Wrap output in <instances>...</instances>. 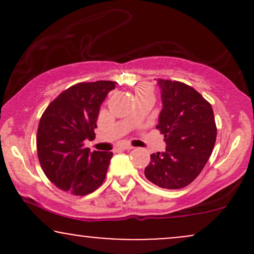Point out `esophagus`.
<instances>
[{"label":"esophagus","instance_id":"esophagus-1","mask_svg":"<svg viewBox=\"0 0 254 254\" xmlns=\"http://www.w3.org/2000/svg\"><path fill=\"white\" fill-rule=\"evenodd\" d=\"M133 147H131L130 144H121V145H118L117 147V149H122V150H130V149H132Z\"/></svg>","mask_w":254,"mask_h":254}]
</instances>
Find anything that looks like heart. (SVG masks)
<instances>
[{"instance_id": "obj_1", "label": "heart", "mask_w": 254, "mask_h": 254, "mask_svg": "<svg viewBox=\"0 0 254 254\" xmlns=\"http://www.w3.org/2000/svg\"><path fill=\"white\" fill-rule=\"evenodd\" d=\"M144 92H149V88H148L147 86H138L136 88V95L141 94V93H144Z\"/></svg>"}]
</instances>
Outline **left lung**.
<instances>
[{
    "mask_svg": "<svg viewBox=\"0 0 254 254\" xmlns=\"http://www.w3.org/2000/svg\"><path fill=\"white\" fill-rule=\"evenodd\" d=\"M156 82L162 101L156 127L165 135L166 151L151 154L144 176L162 189H182L196 179L214 149V111L188 84L161 78Z\"/></svg>",
    "mask_w": 254,
    "mask_h": 254,
    "instance_id": "1",
    "label": "left lung"
}]
</instances>
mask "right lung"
Masks as SVG:
<instances>
[{
	"label": "right lung",
	"mask_w": 254,
	"mask_h": 254,
	"mask_svg": "<svg viewBox=\"0 0 254 254\" xmlns=\"http://www.w3.org/2000/svg\"><path fill=\"white\" fill-rule=\"evenodd\" d=\"M117 82H83L64 90L43 113L37 150L44 173L58 189L86 196L103 184L112 151L90 153L100 106Z\"/></svg>",
	"instance_id": "1"
}]
</instances>
